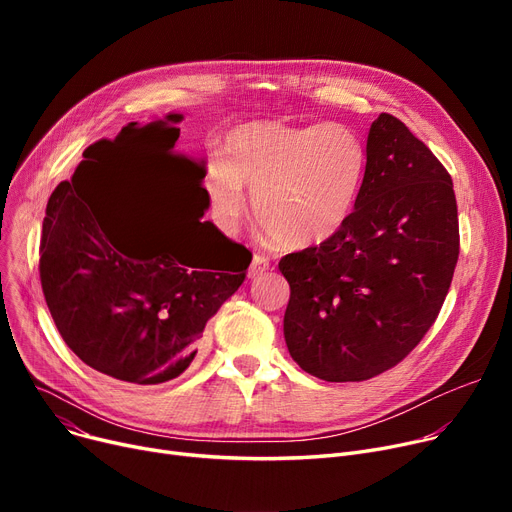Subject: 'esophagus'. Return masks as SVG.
<instances>
[{
  "instance_id": "esophagus-1",
  "label": "esophagus",
  "mask_w": 512,
  "mask_h": 512,
  "mask_svg": "<svg viewBox=\"0 0 512 512\" xmlns=\"http://www.w3.org/2000/svg\"><path fill=\"white\" fill-rule=\"evenodd\" d=\"M267 270H270V259L267 257H263V255H255L253 257V261H251V267H249V278L251 280H257V278H261Z\"/></svg>"
}]
</instances>
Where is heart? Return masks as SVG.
Instances as JSON below:
<instances>
[{
	"instance_id": "b5f03b06",
	"label": "heart",
	"mask_w": 512,
	"mask_h": 512,
	"mask_svg": "<svg viewBox=\"0 0 512 512\" xmlns=\"http://www.w3.org/2000/svg\"><path fill=\"white\" fill-rule=\"evenodd\" d=\"M367 168L357 134L336 122H249L226 134L205 188L218 224L234 232L253 191V215L282 247L305 249L336 236L351 218Z\"/></svg>"
}]
</instances>
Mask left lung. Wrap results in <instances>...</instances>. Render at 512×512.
Wrapping results in <instances>:
<instances>
[{
	"instance_id": "obj_1",
	"label": "left lung",
	"mask_w": 512,
	"mask_h": 512,
	"mask_svg": "<svg viewBox=\"0 0 512 512\" xmlns=\"http://www.w3.org/2000/svg\"><path fill=\"white\" fill-rule=\"evenodd\" d=\"M351 218L319 247L282 257L290 357L326 382H363L405 359L432 328L459 259L450 174L390 114L367 132Z\"/></svg>"
}]
</instances>
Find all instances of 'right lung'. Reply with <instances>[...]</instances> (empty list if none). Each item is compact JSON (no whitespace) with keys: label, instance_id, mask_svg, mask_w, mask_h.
I'll return each instance as SVG.
<instances>
[{"label":"right lung","instance_id":"add662e5","mask_svg":"<svg viewBox=\"0 0 512 512\" xmlns=\"http://www.w3.org/2000/svg\"><path fill=\"white\" fill-rule=\"evenodd\" d=\"M182 118L128 124L87 147L43 220L39 272L53 321L80 361L128 384L178 378L251 263L211 222L176 228L126 178L141 151L174 147Z\"/></svg>","mask_w":512,"mask_h":512}]
</instances>
